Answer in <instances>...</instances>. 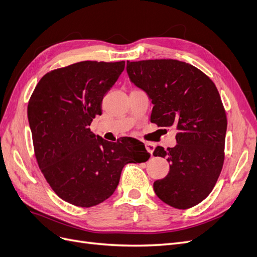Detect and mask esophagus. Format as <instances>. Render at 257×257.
Masks as SVG:
<instances>
[{
  "instance_id": "1",
  "label": "esophagus",
  "mask_w": 257,
  "mask_h": 257,
  "mask_svg": "<svg viewBox=\"0 0 257 257\" xmlns=\"http://www.w3.org/2000/svg\"><path fill=\"white\" fill-rule=\"evenodd\" d=\"M145 147H146V149H147L148 153H149L150 155H153L156 145H155L154 143H151V142H146V143H145Z\"/></svg>"
}]
</instances>
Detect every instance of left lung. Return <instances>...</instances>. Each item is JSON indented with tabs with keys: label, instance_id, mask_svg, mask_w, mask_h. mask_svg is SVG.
I'll return each mask as SVG.
<instances>
[{
	"label": "left lung",
	"instance_id": "8db88e82",
	"mask_svg": "<svg viewBox=\"0 0 257 257\" xmlns=\"http://www.w3.org/2000/svg\"><path fill=\"white\" fill-rule=\"evenodd\" d=\"M130 81L154 103L150 120L175 126L177 145L158 146L169 173L154 183L166 204L186 210L210 195L224 161L226 115L214 82L194 65L174 59L127 61Z\"/></svg>",
	"mask_w": 257,
	"mask_h": 257
}]
</instances>
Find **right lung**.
<instances>
[{
    "mask_svg": "<svg viewBox=\"0 0 257 257\" xmlns=\"http://www.w3.org/2000/svg\"><path fill=\"white\" fill-rule=\"evenodd\" d=\"M125 61H81L45 74L27 106L35 156L53 191L80 207L97 205L115 191L122 167L150 158L132 138L112 143L89 126Z\"/></svg>",
    "mask_w": 257,
    "mask_h": 257,
    "instance_id": "obj_1",
    "label": "right lung"
}]
</instances>
